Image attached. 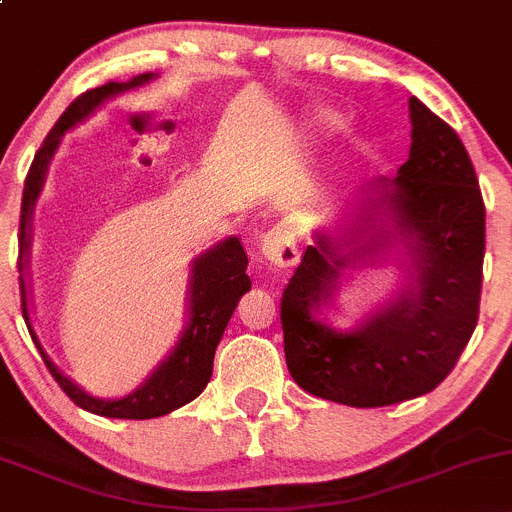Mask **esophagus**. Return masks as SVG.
I'll use <instances>...</instances> for the list:
<instances>
[{"label":"esophagus","mask_w":512,"mask_h":512,"mask_svg":"<svg viewBox=\"0 0 512 512\" xmlns=\"http://www.w3.org/2000/svg\"><path fill=\"white\" fill-rule=\"evenodd\" d=\"M262 255L277 267L297 265V225L292 220H279L277 225H272L270 233L265 235V242H262Z\"/></svg>","instance_id":"34e87169"}]
</instances>
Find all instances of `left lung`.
I'll use <instances>...</instances> for the list:
<instances>
[{
  "mask_svg": "<svg viewBox=\"0 0 512 512\" xmlns=\"http://www.w3.org/2000/svg\"><path fill=\"white\" fill-rule=\"evenodd\" d=\"M410 120V159L395 181L370 184L360 215L365 230L390 213L414 242L400 299L353 333L321 324L314 314L348 262L321 235L304 250L279 304L292 378L348 407L397 405L432 392L454 370L478 321L486 206L476 169L459 134L417 98H410Z\"/></svg>",
  "mask_w": 512,
  "mask_h": 512,
  "instance_id": "obj_1",
  "label": "left lung"
}]
</instances>
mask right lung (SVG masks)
<instances>
[{
    "instance_id": "obj_1",
    "label": "right lung",
    "mask_w": 512,
    "mask_h": 512,
    "mask_svg": "<svg viewBox=\"0 0 512 512\" xmlns=\"http://www.w3.org/2000/svg\"><path fill=\"white\" fill-rule=\"evenodd\" d=\"M152 78V73H142L134 75L129 83H107L100 85V88L85 90V93L78 95V98L68 105V110L58 117V122L53 125L51 132H48V137L43 139L39 152H36L34 161H31L29 174H26L24 181V196H21L19 215V270H24V252L26 247H29V235L26 233H29L31 208H34L36 196H39L43 186V171H46L48 159L56 152L63 132L71 129L75 122H80L83 117H88L102 100L112 98V95L117 93H125L129 88H137V85L149 83ZM245 270L247 255L245 250H242L238 238H228L225 242H220V245H215L213 250H208L206 255H201L193 262L191 321H188L186 331L181 333L174 353L159 365L157 373L139 387V390L122 397V400H98V397H90L88 392H83L78 385L71 383L66 375H61V370L48 360L39 338L31 331L24 277H19L21 314H24L26 326H29L31 338H34L36 348H39L48 373L53 375V380L61 385V390L71 397L75 405L93 414H100V417L152 419L161 417V414H169L171 410H176V407L191 402L193 397L201 395L203 387L208 385L213 373L215 348H218L220 338H223L225 326H228L240 297L252 284Z\"/></svg>"
}]
</instances>
